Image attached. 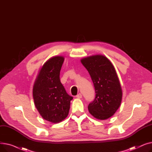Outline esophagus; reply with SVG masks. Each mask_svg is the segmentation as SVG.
Segmentation results:
<instances>
[{
	"label": "esophagus",
	"instance_id": "esophagus-1",
	"mask_svg": "<svg viewBox=\"0 0 152 152\" xmlns=\"http://www.w3.org/2000/svg\"><path fill=\"white\" fill-rule=\"evenodd\" d=\"M76 97L77 98V99H81L82 97H83V95H82V94H78L77 95H76Z\"/></svg>",
	"mask_w": 152,
	"mask_h": 152
}]
</instances>
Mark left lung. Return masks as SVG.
Wrapping results in <instances>:
<instances>
[{
	"label": "left lung",
	"instance_id": "obj_1",
	"mask_svg": "<svg viewBox=\"0 0 152 152\" xmlns=\"http://www.w3.org/2000/svg\"><path fill=\"white\" fill-rule=\"evenodd\" d=\"M94 83L95 97L88 105L89 113L100 120L112 116L121 105L122 89L116 70L105 56L96 55L81 60Z\"/></svg>",
	"mask_w": 152,
	"mask_h": 152
}]
</instances>
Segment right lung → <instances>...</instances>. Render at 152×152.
Segmentation results:
<instances>
[{
  "label": "right lung",
  "instance_id": "add662e5",
  "mask_svg": "<svg viewBox=\"0 0 152 152\" xmlns=\"http://www.w3.org/2000/svg\"><path fill=\"white\" fill-rule=\"evenodd\" d=\"M64 57L57 56L46 61L33 86V99L39 114L45 120L57 123L65 119L69 113V95L60 82V73Z\"/></svg>",
  "mask_w": 152,
  "mask_h": 152
}]
</instances>
